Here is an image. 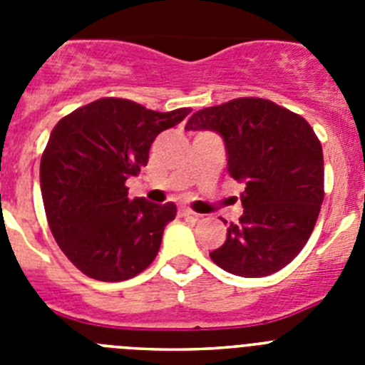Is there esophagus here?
<instances>
[{
	"label": "esophagus",
	"mask_w": 365,
	"mask_h": 365,
	"mask_svg": "<svg viewBox=\"0 0 365 365\" xmlns=\"http://www.w3.org/2000/svg\"><path fill=\"white\" fill-rule=\"evenodd\" d=\"M179 215L180 217H190V215H197V214L190 210L188 206H179Z\"/></svg>",
	"instance_id": "esophagus-1"
}]
</instances>
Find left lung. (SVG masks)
Here are the masks:
<instances>
[{
  "label": "left lung",
  "mask_w": 365,
  "mask_h": 365,
  "mask_svg": "<svg viewBox=\"0 0 365 365\" xmlns=\"http://www.w3.org/2000/svg\"><path fill=\"white\" fill-rule=\"evenodd\" d=\"M185 130L215 131L228 173L243 182V215L212 261L243 278L278 272L299 254L324 202V153L309 122L265 98H235L193 113Z\"/></svg>",
  "instance_id": "obj_1"
}]
</instances>
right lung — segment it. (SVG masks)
Segmentation results:
<instances>
[{"label":"right lung","instance_id":"obj_1","mask_svg":"<svg viewBox=\"0 0 365 365\" xmlns=\"http://www.w3.org/2000/svg\"><path fill=\"white\" fill-rule=\"evenodd\" d=\"M188 113L100 98L54 125L40 163L45 215L58 247L86 276L124 282L151 265L177 206L131 201L125 180L146 166L155 137Z\"/></svg>","mask_w":365,"mask_h":365}]
</instances>
